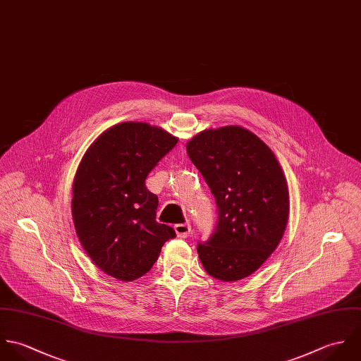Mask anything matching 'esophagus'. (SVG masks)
<instances>
[{
  "mask_svg": "<svg viewBox=\"0 0 361 361\" xmlns=\"http://www.w3.org/2000/svg\"><path fill=\"white\" fill-rule=\"evenodd\" d=\"M174 230H176V233H177V235H178L180 238H185V237H188L190 233H191V224H190L188 221H185V223H178V224L174 226Z\"/></svg>",
  "mask_w": 361,
  "mask_h": 361,
  "instance_id": "esophagus-1",
  "label": "esophagus"
}]
</instances>
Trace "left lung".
I'll list each match as a JSON object with an SVG mask.
<instances>
[{
  "mask_svg": "<svg viewBox=\"0 0 361 361\" xmlns=\"http://www.w3.org/2000/svg\"><path fill=\"white\" fill-rule=\"evenodd\" d=\"M187 153L217 207L215 231L198 243L200 259L219 281L247 278L283 237L288 217L285 174L267 145L235 126L202 131L187 144Z\"/></svg>",
  "mask_w": 361,
  "mask_h": 361,
  "instance_id": "1",
  "label": "left lung"
}]
</instances>
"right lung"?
<instances>
[{"instance_id": "add662e5", "label": "right lung", "mask_w": 361, "mask_h": 361, "mask_svg": "<svg viewBox=\"0 0 361 361\" xmlns=\"http://www.w3.org/2000/svg\"><path fill=\"white\" fill-rule=\"evenodd\" d=\"M177 138L146 123L109 128L86 150L73 181V217L92 261L120 281L141 278L173 227L156 221L157 197L145 180Z\"/></svg>"}]
</instances>
